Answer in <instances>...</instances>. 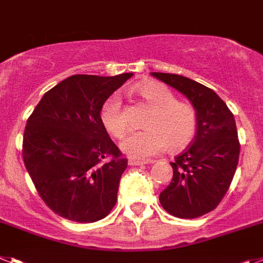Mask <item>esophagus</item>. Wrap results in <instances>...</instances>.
I'll return each mask as SVG.
<instances>
[{
	"mask_svg": "<svg viewBox=\"0 0 263 263\" xmlns=\"http://www.w3.org/2000/svg\"><path fill=\"white\" fill-rule=\"evenodd\" d=\"M149 160H138V159H129L128 164L129 165H143V164H148Z\"/></svg>",
	"mask_w": 263,
	"mask_h": 263,
	"instance_id": "esophagus-1",
	"label": "esophagus"
}]
</instances>
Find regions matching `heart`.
Here are the masks:
<instances>
[{
	"instance_id": "1",
	"label": "heart",
	"mask_w": 263,
	"mask_h": 263,
	"mask_svg": "<svg viewBox=\"0 0 263 263\" xmlns=\"http://www.w3.org/2000/svg\"><path fill=\"white\" fill-rule=\"evenodd\" d=\"M136 91L152 112L145 119V129L132 132L122 141L123 152L134 159H145L160 154L166 147L173 152L188 147L198 127L195 107L177 102L170 88L155 82L140 84ZM100 122L116 139L122 138L127 131V116L116 93L107 98L100 108Z\"/></svg>"
}]
</instances>
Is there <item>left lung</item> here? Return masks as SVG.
Wrapping results in <instances>:
<instances>
[{
  "instance_id": "left-lung-1",
  "label": "left lung",
  "mask_w": 263,
  "mask_h": 263,
  "mask_svg": "<svg viewBox=\"0 0 263 263\" xmlns=\"http://www.w3.org/2000/svg\"><path fill=\"white\" fill-rule=\"evenodd\" d=\"M185 95L195 107V140L171 163L173 179L160 193V204L179 218H197L216 209L232 184L239 157L236 120L213 90L186 77L152 72Z\"/></svg>"
}]
</instances>
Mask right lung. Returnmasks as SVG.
Segmentation results:
<instances>
[{
    "label": "right lung",
    "mask_w": 263,
    "mask_h": 263,
    "mask_svg": "<svg viewBox=\"0 0 263 263\" xmlns=\"http://www.w3.org/2000/svg\"><path fill=\"white\" fill-rule=\"evenodd\" d=\"M132 75L66 78L27 119L25 166L41 198L58 216L95 222L115 206L127 159L100 122V108Z\"/></svg>",
    "instance_id": "obj_1"
}]
</instances>
